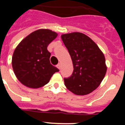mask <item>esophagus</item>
Instances as JSON below:
<instances>
[{
  "instance_id": "34e87169",
  "label": "esophagus",
  "mask_w": 125,
  "mask_h": 125,
  "mask_svg": "<svg viewBox=\"0 0 125 125\" xmlns=\"http://www.w3.org/2000/svg\"><path fill=\"white\" fill-rule=\"evenodd\" d=\"M57 66V68H58V69H60V68H61V64H57V66Z\"/></svg>"
}]
</instances>
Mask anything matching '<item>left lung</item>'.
<instances>
[{
  "label": "left lung",
  "instance_id": "1",
  "mask_svg": "<svg viewBox=\"0 0 125 125\" xmlns=\"http://www.w3.org/2000/svg\"><path fill=\"white\" fill-rule=\"evenodd\" d=\"M73 64V73L64 78L67 89L76 95H86L101 84L107 71L103 52L90 37L81 32L62 34Z\"/></svg>",
  "mask_w": 125,
  "mask_h": 125
}]
</instances>
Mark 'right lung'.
Instances as JSON below:
<instances>
[{
  "label": "right lung",
  "mask_w": 125,
  "mask_h": 125,
  "mask_svg": "<svg viewBox=\"0 0 125 125\" xmlns=\"http://www.w3.org/2000/svg\"><path fill=\"white\" fill-rule=\"evenodd\" d=\"M57 36L51 30L41 29L31 33L16 47L12 66L15 76L24 86L34 89L44 86L59 71L51 64V53L47 49Z\"/></svg>",
  "instance_id": "add662e5"
}]
</instances>
